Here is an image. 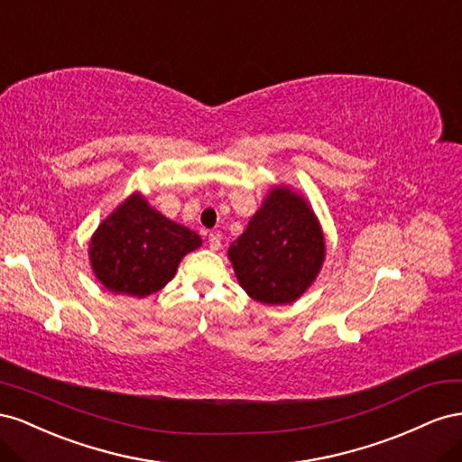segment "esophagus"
Here are the masks:
<instances>
[{"mask_svg":"<svg viewBox=\"0 0 462 462\" xmlns=\"http://www.w3.org/2000/svg\"><path fill=\"white\" fill-rule=\"evenodd\" d=\"M220 245H222V242H220V236L218 234H208V247L213 249V252H218L220 249Z\"/></svg>","mask_w":462,"mask_h":462,"instance_id":"1","label":"esophagus"}]
</instances>
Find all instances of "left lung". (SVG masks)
I'll use <instances>...</instances> for the list:
<instances>
[{
  "label": "left lung",
  "instance_id": "obj_1",
  "mask_svg": "<svg viewBox=\"0 0 462 462\" xmlns=\"http://www.w3.org/2000/svg\"><path fill=\"white\" fill-rule=\"evenodd\" d=\"M325 234L304 195L279 183L228 247L236 279L267 306L292 304L315 282L325 261Z\"/></svg>",
  "mask_w": 462,
  "mask_h": 462
}]
</instances>
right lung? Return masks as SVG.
<instances>
[{"label":"right lung","mask_w":462,"mask_h":462,"mask_svg":"<svg viewBox=\"0 0 462 462\" xmlns=\"http://www.w3.org/2000/svg\"><path fill=\"white\" fill-rule=\"evenodd\" d=\"M201 244L199 234L166 218L134 191L90 236L88 261L110 292L147 298L172 281L180 261Z\"/></svg>","instance_id":"obj_1"}]
</instances>
